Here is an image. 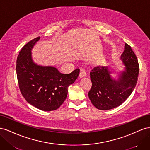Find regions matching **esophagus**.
<instances>
[{
	"instance_id": "obj_1",
	"label": "esophagus",
	"mask_w": 150,
	"mask_h": 150,
	"mask_svg": "<svg viewBox=\"0 0 150 150\" xmlns=\"http://www.w3.org/2000/svg\"><path fill=\"white\" fill-rule=\"evenodd\" d=\"M86 73H85V71H83L82 70L80 71V74H79V78H83V77H85V76H86Z\"/></svg>"
}]
</instances>
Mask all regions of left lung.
I'll use <instances>...</instances> for the list:
<instances>
[{
	"mask_svg": "<svg viewBox=\"0 0 150 150\" xmlns=\"http://www.w3.org/2000/svg\"><path fill=\"white\" fill-rule=\"evenodd\" d=\"M120 59L125 65L122 71L117 73L108 65L96 67L90 73L92 85L88 96L98 109L105 110L117 108L127 99L136 87L139 65L133 51L126 43ZM112 73H117L118 78H112Z\"/></svg>",
	"mask_w": 150,
	"mask_h": 150,
	"instance_id": "8db88e82",
	"label": "left lung"
}]
</instances>
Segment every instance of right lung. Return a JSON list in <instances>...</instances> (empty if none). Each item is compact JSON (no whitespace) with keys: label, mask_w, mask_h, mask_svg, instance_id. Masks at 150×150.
Instances as JSON below:
<instances>
[{"label":"right lung","mask_w":150,"mask_h":150,"mask_svg":"<svg viewBox=\"0 0 150 150\" xmlns=\"http://www.w3.org/2000/svg\"><path fill=\"white\" fill-rule=\"evenodd\" d=\"M40 40L38 37L30 41L20 51L17 59V77L21 92L28 103L44 111L54 110L65 100L68 87L77 79L80 70L63 74L53 66L34 62L31 51Z\"/></svg>","instance_id":"obj_1"}]
</instances>
